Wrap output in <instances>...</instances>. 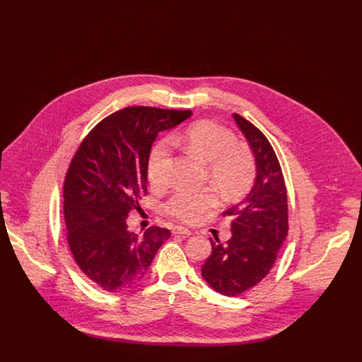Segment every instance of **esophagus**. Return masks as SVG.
Listing matches in <instances>:
<instances>
[{
  "instance_id": "1",
  "label": "esophagus",
  "mask_w": 362,
  "mask_h": 362,
  "mask_svg": "<svg viewBox=\"0 0 362 362\" xmlns=\"http://www.w3.org/2000/svg\"><path fill=\"white\" fill-rule=\"evenodd\" d=\"M172 233H173V235H183V236H190V235H192V230H189V229H186V228H183V226H176V228H173Z\"/></svg>"
}]
</instances>
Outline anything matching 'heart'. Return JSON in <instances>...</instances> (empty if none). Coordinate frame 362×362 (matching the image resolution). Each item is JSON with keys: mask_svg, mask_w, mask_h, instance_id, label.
<instances>
[{"mask_svg": "<svg viewBox=\"0 0 362 362\" xmlns=\"http://www.w3.org/2000/svg\"><path fill=\"white\" fill-rule=\"evenodd\" d=\"M163 139L151 148L147 173L153 186H165L166 160L170 154L172 143L183 144L189 153L206 165V175L215 189L226 199L243 194L255 177V159L247 147L235 143L233 133L223 126L202 120L187 126L185 130ZM218 204V194L214 189L197 192L177 190L166 202V214L182 222L194 223L204 214Z\"/></svg>", "mask_w": 362, "mask_h": 362, "instance_id": "obj_1", "label": "heart"}]
</instances>
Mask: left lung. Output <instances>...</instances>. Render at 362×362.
Here are the masks:
<instances>
[{
	"mask_svg": "<svg viewBox=\"0 0 362 362\" xmlns=\"http://www.w3.org/2000/svg\"><path fill=\"white\" fill-rule=\"evenodd\" d=\"M233 119L255 158L256 177L249 193L223 212L230 216V239H211L212 253L202 276L216 292L236 296L259 284L272 269L288 235V196L276 154L264 136L242 116Z\"/></svg>",
	"mask_w": 362,
	"mask_h": 362,
	"instance_id": "8db88e82",
	"label": "left lung"
}]
</instances>
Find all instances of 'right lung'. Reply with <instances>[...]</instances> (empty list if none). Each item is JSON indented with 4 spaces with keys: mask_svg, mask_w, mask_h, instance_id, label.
<instances>
[{
    "mask_svg": "<svg viewBox=\"0 0 362 362\" xmlns=\"http://www.w3.org/2000/svg\"><path fill=\"white\" fill-rule=\"evenodd\" d=\"M190 110L126 107L101 120L83 140L64 180L67 240L83 274L107 292H123L146 275L169 229L130 232L129 212L147 192V163L158 134Z\"/></svg>",
    "mask_w": 362,
    "mask_h": 362,
    "instance_id": "add662e5",
    "label": "right lung"
}]
</instances>
